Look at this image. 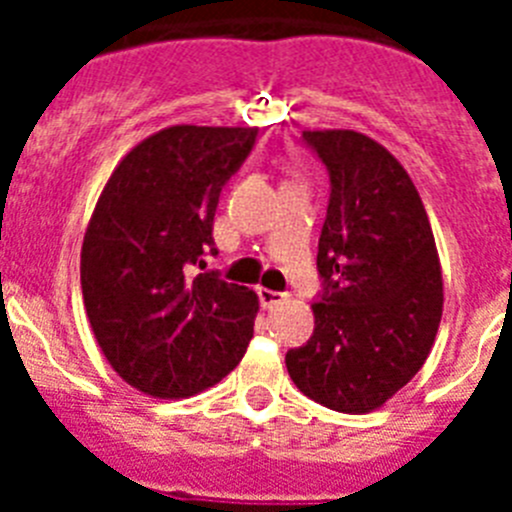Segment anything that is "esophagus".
Wrapping results in <instances>:
<instances>
[{"label":"esophagus","mask_w":512,"mask_h":512,"mask_svg":"<svg viewBox=\"0 0 512 512\" xmlns=\"http://www.w3.org/2000/svg\"><path fill=\"white\" fill-rule=\"evenodd\" d=\"M259 300H261V307L271 310V307L282 305V302L287 300V295H282V292H274V289L259 287Z\"/></svg>","instance_id":"1"}]
</instances>
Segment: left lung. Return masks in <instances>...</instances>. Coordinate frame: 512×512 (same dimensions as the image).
<instances>
[{"mask_svg": "<svg viewBox=\"0 0 512 512\" xmlns=\"http://www.w3.org/2000/svg\"><path fill=\"white\" fill-rule=\"evenodd\" d=\"M330 174L318 243L325 292L310 341L287 351L297 390L338 413H372L418 374L443 312L423 200L405 166L356 130H305Z\"/></svg>", "mask_w": 512, "mask_h": 512, "instance_id": "8db88e82", "label": "left lung"}]
</instances>
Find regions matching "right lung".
I'll return each instance as SVG.
<instances>
[{
	"label": "right lung",
	"mask_w": 512,
	"mask_h": 512,
	"mask_svg": "<svg viewBox=\"0 0 512 512\" xmlns=\"http://www.w3.org/2000/svg\"><path fill=\"white\" fill-rule=\"evenodd\" d=\"M256 128L171 125L122 156L81 243V295L104 359L143 395L192 397L233 372L259 297L215 274L212 220Z\"/></svg>",
	"instance_id": "obj_1"
}]
</instances>
